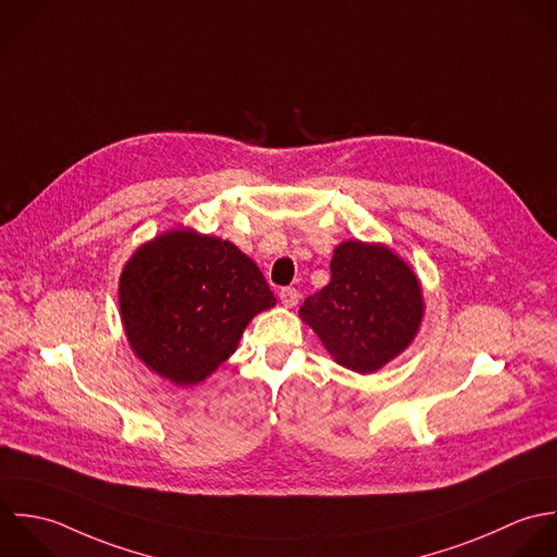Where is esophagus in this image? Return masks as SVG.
<instances>
[{"label":"esophagus","mask_w":557,"mask_h":557,"mask_svg":"<svg viewBox=\"0 0 557 557\" xmlns=\"http://www.w3.org/2000/svg\"><path fill=\"white\" fill-rule=\"evenodd\" d=\"M280 299H282V304H284V308H297V304H299V293L295 290V288H282L280 290Z\"/></svg>","instance_id":"obj_1"}]
</instances>
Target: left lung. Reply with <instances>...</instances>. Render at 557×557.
<instances>
[{"mask_svg": "<svg viewBox=\"0 0 557 557\" xmlns=\"http://www.w3.org/2000/svg\"><path fill=\"white\" fill-rule=\"evenodd\" d=\"M332 280L299 310L335 363L372 374L403 355L420 332L424 295L416 271L383 243L342 240Z\"/></svg>", "mask_w": 557, "mask_h": 557, "instance_id": "1", "label": "left lung"}]
</instances>
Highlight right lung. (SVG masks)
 <instances>
[{"instance_id": "1", "label": "right lung", "mask_w": 557, "mask_h": 557, "mask_svg": "<svg viewBox=\"0 0 557 557\" xmlns=\"http://www.w3.org/2000/svg\"><path fill=\"white\" fill-rule=\"evenodd\" d=\"M117 306L135 357L161 379L191 387L236 350L245 327L275 308V297L234 243L174 227L126 260Z\"/></svg>"}]
</instances>
